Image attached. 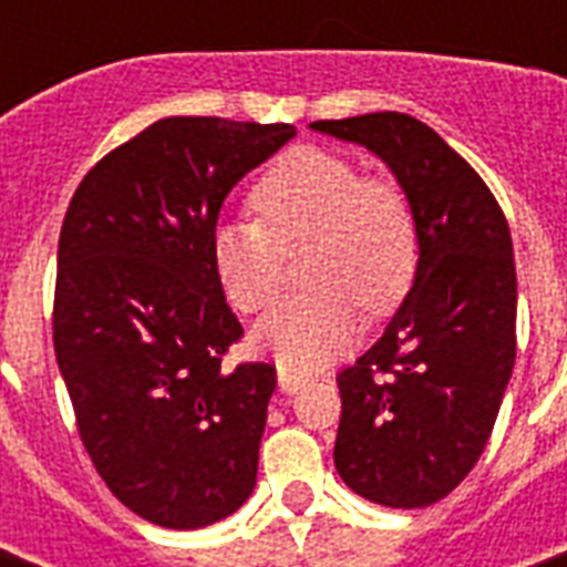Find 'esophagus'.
I'll return each mask as SVG.
<instances>
[{
  "label": "esophagus",
  "instance_id": "1",
  "mask_svg": "<svg viewBox=\"0 0 567 567\" xmlns=\"http://www.w3.org/2000/svg\"><path fill=\"white\" fill-rule=\"evenodd\" d=\"M302 385H306V377H302V373L291 371V368H279V391H282V394H297Z\"/></svg>",
  "mask_w": 567,
  "mask_h": 567
}]
</instances>
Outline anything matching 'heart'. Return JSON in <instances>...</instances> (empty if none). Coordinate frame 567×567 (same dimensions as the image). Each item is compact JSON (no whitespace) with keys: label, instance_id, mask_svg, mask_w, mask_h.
<instances>
[{"label":"heart","instance_id":"heart-1","mask_svg":"<svg viewBox=\"0 0 567 567\" xmlns=\"http://www.w3.org/2000/svg\"><path fill=\"white\" fill-rule=\"evenodd\" d=\"M258 223H226L212 238V267L226 300L258 311L274 300L288 252L309 247L306 279L320 291L288 297L252 329L258 353L315 371L359 336V306L385 315L417 267V226L403 190L364 179L341 155L315 146L285 153L258 179Z\"/></svg>","mask_w":567,"mask_h":567}]
</instances>
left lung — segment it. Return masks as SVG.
<instances>
[{"label":"left lung","instance_id":"obj_1","mask_svg":"<svg viewBox=\"0 0 567 567\" xmlns=\"http://www.w3.org/2000/svg\"><path fill=\"white\" fill-rule=\"evenodd\" d=\"M309 128L377 155L414 214L412 291L377 344L338 377L336 467L364 501L423 509L480 462L512 379L518 279L509 223L474 167L421 120L379 111Z\"/></svg>","mask_w":567,"mask_h":567}]
</instances>
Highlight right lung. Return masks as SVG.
Instances as JSON below:
<instances>
[{"mask_svg":"<svg viewBox=\"0 0 567 567\" xmlns=\"http://www.w3.org/2000/svg\"><path fill=\"white\" fill-rule=\"evenodd\" d=\"M297 128L164 117L75 190L58 240L52 338L87 456L123 506L167 529L256 488L276 368L226 371L240 336L212 267L223 199Z\"/></svg>","mask_w":567,"mask_h":567,"instance_id":"add662e5","label":"right lung"}]
</instances>
